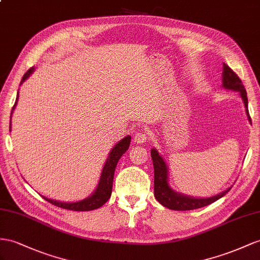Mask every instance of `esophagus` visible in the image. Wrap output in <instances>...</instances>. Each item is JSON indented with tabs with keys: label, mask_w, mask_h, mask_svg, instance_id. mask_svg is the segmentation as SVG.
Here are the masks:
<instances>
[{
	"label": "esophagus",
	"mask_w": 260,
	"mask_h": 260,
	"mask_svg": "<svg viewBox=\"0 0 260 260\" xmlns=\"http://www.w3.org/2000/svg\"><path fill=\"white\" fill-rule=\"evenodd\" d=\"M147 139H148L147 133L144 132V131H138L134 136V142L137 143V144H143V143L147 141Z\"/></svg>",
	"instance_id": "1"
}]
</instances>
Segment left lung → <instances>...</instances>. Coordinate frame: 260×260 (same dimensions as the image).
<instances>
[{
  "instance_id": "1",
  "label": "left lung",
  "mask_w": 260,
  "mask_h": 260,
  "mask_svg": "<svg viewBox=\"0 0 260 260\" xmlns=\"http://www.w3.org/2000/svg\"><path fill=\"white\" fill-rule=\"evenodd\" d=\"M222 75H223V79H222L223 88L239 92V94H241L245 104L247 117L250 122V116L248 112L247 93H246L245 86L242 83V80L239 79V77L236 75V73L233 71L226 63H223ZM150 155L152 158V164H154V171H155L154 174L155 198L159 203L170 210L188 211V210L203 208V206H206L213 202H215L218 199L224 197L232 188L231 187L229 189H226L225 191L222 192V193H218L214 197L203 198V199L192 198L181 193H177L176 191H174L170 188V185L168 183V168L167 166H166L164 158L160 156V154H159L156 148H152L150 150Z\"/></svg>"
}]
</instances>
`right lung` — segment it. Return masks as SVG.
Instances as JSON below:
<instances>
[{"label":"right lung","instance_id":"obj_1","mask_svg":"<svg viewBox=\"0 0 260 260\" xmlns=\"http://www.w3.org/2000/svg\"><path fill=\"white\" fill-rule=\"evenodd\" d=\"M32 71H34V67L30 68L23 76L21 84L31 75ZM17 99H18V93L16 96L15 104H14V106H13V110L15 109L16 103H17ZM13 110H12V113H13ZM10 128H11V126H10ZM129 143H131V136H126L112 148L110 155H109V158L106 159V162L103 167L98 187H96L95 191L93 192L90 197L81 200V201L72 202V203L59 202V201H55V200H50V199L45 198V197H43V198L46 200V201H48L56 206H59V208L71 210V211H92V210L101 208V206L105 202H108V200L111 197L112 187H113V178H114V171L116 168V165L119 160V158H121L124 152L128 149Z\"/></svg>","mask_w":260,"mask_h":260}]
</instances>
